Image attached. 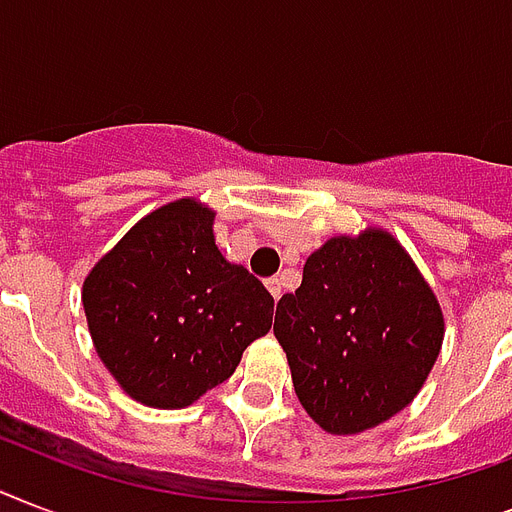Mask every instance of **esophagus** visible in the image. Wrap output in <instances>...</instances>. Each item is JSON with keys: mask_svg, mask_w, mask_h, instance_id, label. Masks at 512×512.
<instances>
[{"mask_svg": "<svg viewBox=\"0 0 512 512\" xmlns=\"http://www.w3.org/2000/svg\"><path fill=\"white\" fill-rule=\"evenodd\" d=\"M265 287H268V292L273 295V300H279V297H281V279H279V276H273V279L265 281Z\"/></svg>", "mask_w": 512, "mask_h": 512, "instance_id": "34e87169", "label": "esophagus"}]
</instances>
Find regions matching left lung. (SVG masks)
<instances>
[{
    "label": "left lung",
    "mask_w": 512,
    "mask_h": 512,
    "mask_svg": "<svg viewBox=\"0 0 512 512\" xmlns=\"http://www.w3.org/2000/svg\"><path fill=\"white\" fill-rule=\"evenodd\" d=\"M273 335L300 404L350 436L404 409L436 364L444 316L401 244L385 231L337 236L308 257L279 300Z\"/></svg>",
    "instance_id": "obj_1"
}]
</instances>
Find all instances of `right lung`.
I'll return each mask as SVG.
<instances>
[{
	"label": "right lung",
	"instance_id": "add662e5",
	"mask_svg": "<svg viewBox=\"0 0 512 512\" xmlns=\"http://www.w3.org/2000/svg\"><path fill=\"white\" fill-rule=\"evenodd\" d=\"M212 217L199 201H172L143 217L84 279L95 350L140 404H193L271 329V292L220 255Z\"/></svg>",
	"mask_w": 512,
	"mask_h": 512
}]
</instances>
